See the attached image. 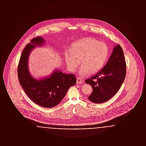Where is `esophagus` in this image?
Returning <instances> with one entry per match:
<instances>
[{"label": "esophagus", "instance_id": "34e87169", "mask_svg": "<svg viewBox=\"0 0 146 146\" xmlns=\"http://www.w3.org/2000/svg\"><path fill=\"white\" fill-rule=\"evenodd\" d=\"M83 83V82H82V80H81V79L80 78H77V79H76V84H82Z\"/></svg>", "mask_w": 146, "mask_h": 146}]
</instances>
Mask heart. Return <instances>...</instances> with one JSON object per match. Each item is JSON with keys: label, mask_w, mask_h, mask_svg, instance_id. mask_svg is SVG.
Wrapping results in <instances>:
<instances>
[{"label": "heart", "mask_w": 146, "mask_h": 146, "mask_svg": "<svg viewBox=\"0 0 146 146\" xmlns=\"http://www.w3.org/2000/svg\"><path fill=\"white\" fill-rule=\"evenodd\" d=\"M109 56L108 46L103 42L93 38H85L74 42L71 50L64 54L68 69L74 72L80 64V76L94 74L101 70L107 62Z\"/></svg>", "instance_id": "obj_1"}]
</instances>
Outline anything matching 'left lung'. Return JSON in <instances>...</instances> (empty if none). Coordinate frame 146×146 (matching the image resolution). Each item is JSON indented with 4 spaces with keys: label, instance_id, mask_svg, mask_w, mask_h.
I'll list each match as a JSON object with an SVG mask.
<instances>
[{
    "label": "left lung",
    "instance_id": "8db88e82",
    "mask_svg": "<svg viewBox=\"0 0 146 146\" xmlns=\"http://www.w3.org/2000/svg\"><path fill=\"white\" fill-rule=\"evenodd\" d=\"M126 62L120 45L114 46L104 67L85 83L91 85L92 92L89 100L95 104L106 102L113 97L120 88L126 76Z\"/></svg>",
    "mask_w": 146,
    "mask_h": 146
}]
</instances>
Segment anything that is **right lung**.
<instances>
[{
    "label": "right lung",
    "instance_id": "1",
    "mask_svg": "<svg viewBox=\"0 0 146 146\" xmlns=\"http://www.w3.org/2000/svg\"><path fill=\"white\" fill-rule=\"evenodd\" d=\"M44 42L42 36H36L24 48L18 65V78L33 102L44 108H52L61 102L70 87L76 83V79L74 74H67L59 70L41 79H35L31 75L28 65L29 54L35 46H42Z\"/></svg>",
    "mask_w": 146,
    "mask_h": 146
}]
</instances>
